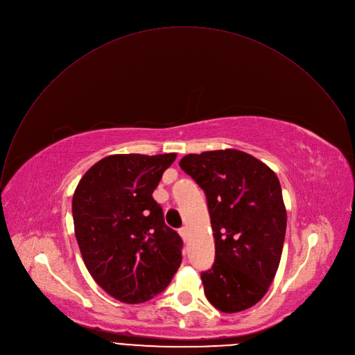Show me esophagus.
Listing matches in <instances>:
<instances>
[{
    "mask_svg": "<svg viewBox=\"0 0 355 355\" xmlns=\"http://www.w3.org/2000/svg\"><path fill=\"white\" fill-rule=\"evenodd\" d=\"M179 235H180V236H182V239L186 242V241H187V236H189V234H187V228H184V227H183V228H180V230H179Z\"/></svg>",
    "mask_w": 355,
    "mask_h": 355,
    "instance_id": "esophagus-1",
    "label": "esophagus"
}]
</instances>
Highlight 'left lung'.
<instances>
[{"mask_svg":"<svg viewBox=\"0 0 355 355\" xmlns=\"http://www.w3.org/2000/svg\"><path fill=\"white\" fill-rule=\"evenodd\" d=\"M180 168L204 190L216 260L201 272L209 304L225 313L252 308L277 272L287 212L275 173L238 151L189 154Z\"/></svg>","mask_w":355,"mask_h":355,"instance_id":"left-lung-1","label":"left lung"}]
</instances>
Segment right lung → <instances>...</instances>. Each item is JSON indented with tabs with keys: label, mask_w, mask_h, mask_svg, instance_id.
I'll return each instance as SVG.
<instances>
[{
	"label": "right lung",
	"mask_w": 355,
	"mask_h": 355,
	"mask_svg": "<svg viewBox=\"0 0 355 355\" xmlns=\"http://www.w3.org/2000/svg\"><path fill=\"white\" fill-rule=\"evenodd\" d=\"M176 154L110 155L80 180L73 197L84 263L113 298L141 304L162 293L182 263L183 241L154 200Z\"/></svg>",
	"instance_id": "1"
}]
</instances>
